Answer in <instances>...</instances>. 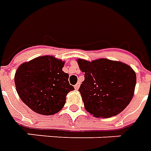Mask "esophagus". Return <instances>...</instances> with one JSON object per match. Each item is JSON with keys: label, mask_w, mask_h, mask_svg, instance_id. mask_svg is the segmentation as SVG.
<instances>
[{"label": "esophagus", "mask_w": 151, "mask_h": 151, "mask_svg": "<svg viewBox=\"0 0 151 151\" xmlns=\"http://www.w3.org/2000/svg\"><path fill=\"white\" fill-rule=\"evenodd\" d=\"M79 86H80V84L79 83H77L74 85V88L76 89V90H78V89L79 88Z\"/></svg>", "instance_id": "1"}]
</instances>
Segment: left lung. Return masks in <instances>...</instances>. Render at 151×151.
<instances>
[{"label": "left lung", "instance_id": "obj_1", "mask_svg": "<svg viewBox=\"0 0 151 151\" xmlns=\"http://www.w3.org/2000/svg\"><path fill=\"white\" fill-rule=\"evenodd\" d=\"M84 81L78 91L84 107L96 117H111L122 112L132 101L136 73L126 63L100 58L88 62L78 59Z\"/></svg>", "mask_w": 151, "mask_h": 151}]
</instances>
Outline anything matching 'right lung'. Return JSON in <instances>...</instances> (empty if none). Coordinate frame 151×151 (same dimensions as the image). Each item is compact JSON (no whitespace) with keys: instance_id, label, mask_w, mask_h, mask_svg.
<instances>
[{"instance_id":"obj_1","label":"right lung","mask_w":151,"mask_h":151,"mask_svg":"<svg viewBox=\"0 0 151 151\" xmlns=\"http://www.w3.org/2000/svg\"><path fill=\"white\" fill-rule=\"evenodd\" d=\"M64 62L53 56H41L22 63L15 72L16 92L25 105L39 114L58 112L66 96L74 88L63 71Z\"/></svg>"}]
</instances>
